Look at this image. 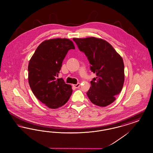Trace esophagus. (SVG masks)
Wrapping results in <instances>:
<instances>
[{
  "label": "esophagus",
  "mask_w": 153,
  "mask_h": 153,
  "mask_svg": "<svg viewBox=\"0 0 153 153\" xmlns=\"http://www.w3.org/2000/svg\"><path fill=\"white\" fill-rule=\"evenodd\" d=\"M79 86H80V84H79V83H77V84H74V85H73V86L75 88H79Z\"/></svg>",
  "instance_id": "obj_1"
}]
</instances>
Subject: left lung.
<instances>
[{"label":"left lung","mask_w":153,"mask_h":153,"mask_svg":"<svg viewBox=\"0 0 153 153\" xmlns=\"http://www.w3.org/2000/svg\"><path fill=\"white\" fill-rule=\"evenodd\" d=\"M79 50L85 54L91 70L97 77L91 81L86 93L93 104L104 107L116 100L122 90L125 79L122 57L111 45L102 39L94 37L74 38Z\"/></svg>","instance_id":"8db88e82"}]
</instances>
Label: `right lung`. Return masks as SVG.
<instances>
[{
    "mask_svg": "<svg viewBox=\"0 0 153 153\" xmlns=\"http://www.w3.org/2000/svg\"><path fill=\"white\" fill-rule=\"evenodd\" d=\"M75 49L68 39L46 40L36 49L29 61L28 82L31 90L40 101L51 109L66 104L72 89L62 79H57L62 62L69 49Z\"/></svg>",
    "mask_w": 153,
    "mask_h": 153,
    "instance_id": "add662e5",
    "label": "right lung"
}]
</instances>
